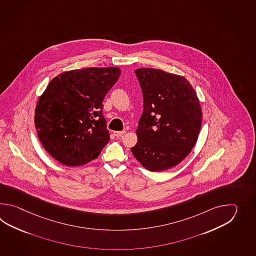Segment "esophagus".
Instances as JSON below:
<instances>
[{"mask_svg":"<svg viewBox=\"0 0 256 256\" xmlns=\"http://www.w3.org/2000/svg\"><path fill=\"white\" fill-rule=\"evenodd\" d=\"M126 130H120V132H114V134L116 137H120V136H122V134H126Z\"/></svg>","mask_w":256,"mask_h":256,"instance_id":"obj_1","label":"esophagus"}]
</instances>
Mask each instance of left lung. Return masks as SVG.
I'll use <instances>...</instances> for the list:
<instances>
[{"label": "left lung", "mask_w": 256, "mask_h": 256, "mask_svg": "<svg viewBox=\"0 0 256 256\" xmlns=\"http://www.w3.org/2000/svg\"><path fill=\"white\" fill-rule=\"evenodd\" d=\"M144 112L130 148L134 156L152 172L180 164L196 144L202 110L195 90L184 76L156 68H138Z\"/></svg>", "instance_id": "obj_1"}]
</instances>
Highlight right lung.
I'll return each mask as SVG.
<instances>
[{
  "instance_id": "1",
  "label": "right lung",
  "mask_w": 256,
  "mask_h": 256,
  "mask_svg": "<svg viewBox=\"0 0 256 256\" xmlns=\"http://www.w3.org/2000/svg\"><path fill=\"white\" fill-rule=\"evenodd\" d=\"M120 75L116 66L87 68L49 82L36 104L34 124L44 148L60 163L88 164L109 142L102 102Z\"/></svg>"
}]
</instances>
